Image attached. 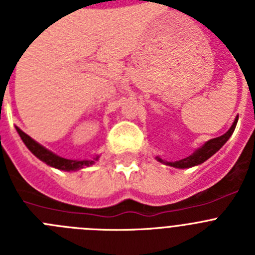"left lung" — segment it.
Here are the masks:
<instances>
[{"instance_id":"left-lung-1","label":"left lung","mask_w":255,"mask_h":255,"mask_svg":"<svg viewBox=\"0 0 255 255\" xmlns=\"http://www.w3.org/2000/svg\"><path fill=\"white\" fill-rule=\"evenodd\" d=\"M238 119L239 117H236L233 126L230 128V130L226 132V134L221 135V136H218V138L208 140L206 144H204L203 147L199 148L198 150H195L193 154L186 157V158L180 159V161H175V162H163L161 158H158V161L163 162V163L168 164V166H172V167H177V168H188V167H193V166H197V164L203 163L204 161H207L211 155L215 154V153L217 152V150L220 149V148L222 147L227 140H229V138L233 135L234 130H235L236 124H238Z\"/></svg>"}]
</instances>
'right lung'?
<instances>
[{"label":"right lung","instance_id":"obj_1","mask_svg":"<svg viewBox=\"0 0 255 255\" xmlns=\"http://www.w3.org/2000/svg\"><path fill=\"white\" fill-rule=\"evenodd\" d=\"M16 130L17 132H19L21 140L24 141V144L28 147V149L30 150L35 157H38L40 161L46 162L47 164H49V166H52V167L60 168V170H65V171H75V170H79V168L88 167V166L93 164L94 162L98 159V157H96L93 161H74V159L62 158V157H58V155L53 154V153L49 152V150L46 149L44 147H42L40 144H38L37 141L33 140L29 135H26L25 132L21 131L19 128H16Z\"/></svg>","mask_w":255,"mask_h":255}]
</instances>
